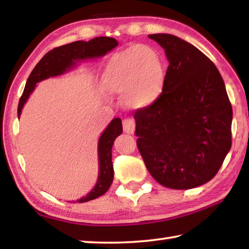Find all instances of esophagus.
I'll return each mask as SVG.
<instances>
[{
	"label": "esophagus",
	"instance_id": "34e87169",
	"mask_svg": "<svg viewBox=\"0 0 249 249\" xmlns=\"http://www.w3.org/2000/svg\"><path fill=\"white\" fill-rule=\"evenodd\" d=\"M123 128L126 134H133L135 130V122L133 119H125L123 121Z\"/></svg>",
	"mask_w": 249,
	"mask_h": 249
}]
</instances>
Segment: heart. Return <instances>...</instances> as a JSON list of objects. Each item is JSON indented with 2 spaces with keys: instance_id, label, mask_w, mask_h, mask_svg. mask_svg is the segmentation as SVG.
Instances as JSON below:
<instances>
[{
  "instance_id": "heart-1",
  "label": "heart",
  "mask_w": 249,
  "mask_h": 249,
  "mask_svg": "<svg viewBox=\"0 0 249 249\" xmlns=\"http://www.w3.org/2000/svg\"><path fill=\"white\" fill-rule=\"evenodd\" d=\"M105 89L124 93L132 108H145L157 102L166 84V67L157 50L134 45L108 59L102 75Z\"/></svg>"
}]
</instances>
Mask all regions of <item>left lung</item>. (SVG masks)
<instances>
[{
  "instance_id": "8db88e82",
  "label": "left lung",
  "mask_w": 249,
  "mask_h": 249,
  "mask_svg": "<svg viewBox=\"0 0 249 249\" xmlns=\"http://www.w3.org/2000/svg\"><path fill=\"white\" fill-rule=\"evenodd\" d=\"M149 38L165 49L169 66L159 100L134 114L137 148L163 187H199L215 177L231 146L233 109L224 81L188 41L170 34Z\"/></svg>"
}]
</instances>
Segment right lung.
Instances as JSON below:
<instances>
[{"label": "right lung", "instance_id": "1", "mask_svg": "<svg viewBox=\"0 0 249 249\" xmlns=\"http://www.w3.org/2000/svg\"><path fill=\"white\" fill-rule=\"evenodd\" d=\"M119 45L116 39L112 37H96L89 41H73L60 47L53 48L40 59V61L33 69L32 73L27 79L26 86L22 96H20L18 115L22 113V108L26 102L29 94L35 89L37 82L45 80L49 77H54L66 72L67 70L72 68L77 60L82 59L102 57L109 50L115 48ZM123 132L122 121L119 117L113 120L108 124L107 129L101 135L99 140V178L94 189L89 195L78 200L79 203L94 200L96 197L103 196L108 190L114 178V170H113L112 162V147L114 144L115 138Z\"/></svg>", "mask_w": 249, "mask_h": 249}]
</instances>
